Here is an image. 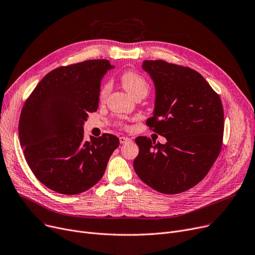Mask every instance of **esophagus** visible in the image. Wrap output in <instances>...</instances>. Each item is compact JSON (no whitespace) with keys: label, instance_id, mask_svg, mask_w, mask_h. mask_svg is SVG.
Instances as JSON below:
<instances>
[{"label":"esophagus","instance_id":"esophagus-1","mask_svg":"<svg viewBox=\"0 0 255 255\" xmlns=\"http://www.w3.org/2000/svg\"><path fill=\"white\" fill-rule=\"evenodd\" d=\"M131 141V139L129 137H126V136H121L120 137V142L121 143H126V142H129Z\"/></svg>","mask_w":255,"mask_h":255}]
</instances>
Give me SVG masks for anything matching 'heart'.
I'll return each instance as SVG.
<instances>
[{"label": "heart", "instance_id": "heart-1", "mask_svg": "<svg viewBox=\"0 0 255 255\" xmlns=\"http://www.w3.org/2000/svg\"><path fill=\"white\" fill-rule=\"evenodd\" d=\"M121 84L123 88L130 94L132 97H135L138 94H144L146 95L149 92V84L145 78L136 71L128 70L121 75ZM111 91V85L105 84L101 90L99 97L100 100H104Z\"/></svg>", "mask_w": 255, "mask_h": 255}]
</instances>
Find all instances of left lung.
I'll return each instance as SVG.
<instances>
[{
    "label": "left lung",
    "mask_w": 255,
    "mask_h": 255,
    "mask_svg": "<svg viewBox=\"0 0 255 255\" xmlns=\"http://www.w3.org/2000/svg\"><path fill=\"white\" fill-rule=\"evenodd\" d=\"M153 79L156 100L146 125L166 143L138 136L133 162L140 180L154 190L177 194L192 188L221 151L224 114L221 99L197 71L162 60L143 61Z\"/></svg>",
    "instance_id": "1"
}]
</instances>
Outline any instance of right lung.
I'll use <instances>...</instances> for the list:
<instances>
[{
	"instance_id": "obj_1",
	"label": "right lung",
	"mask_w": 255,
	"mask_h": 255,
	"mask_svg": "<svg viewBox=\"0 0 255 255\" xmlns=\"http://www.w3.org/2000/svg\"><path fill=\"white\" fill-rule=\"evenodd\" d=\"M114 68L107 60L62 66L47 73L21 110L18 134L35 177L61 194L82 193L97 184L120 140L104 133L84 140V123L99 103L100 83Z\"/></svg>"
}]
</instances>
